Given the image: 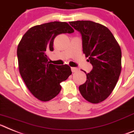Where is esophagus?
I'll use <instances>...</instances> for the list:
<instances>
[{"instance_id": "34e87169", "label": "esophagus", "mask_w": 134, "mask_h": 134, "mask_svg": "<svg viewBox=\"0 0 134 134\" xmlns=\"http://www.w3.org/2000/svg\"><path fill=\"white\" fill-rule=\"evenodd\" d=\"M71 69L72 72H75L78 70V69L77 68V67H71Z\"/></svg>"}]
</instances>
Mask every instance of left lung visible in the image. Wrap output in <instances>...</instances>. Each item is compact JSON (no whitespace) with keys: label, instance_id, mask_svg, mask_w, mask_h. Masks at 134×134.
<instances>
[{"label":"left lung","instance_id":"obj_1","mask_svg":"<svg viewBox=\"0 0 134 134\" xmlns=\"http://www.w3.org/2000/svg\"><path fill=\"white\" fill-rule=\"evenodd\" d=\"M69 24L81 35L82 48L93 68L86 81L79 86L85 99L96 104L108 98L115 87L121 71V51L113 34L104 25L91 21Z\"/></svg>","mask_w":134,"mask_h":134}]
</instances>
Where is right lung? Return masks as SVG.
<instances>
[{"label": "right lung", "instance_id": "add662e5", "mask_svg": "<svg viewBox=\"0 0 134 134\" xmlns=\"http://www.w3.org/2000/svg\"><path fill=\"white\" fill-rule=\"evenodd\" d=\"M74 32L66 22H50L31 27L19 43V73L29 90L40 100L48 101L59 94L60 82L72 74L67 65L50 63L46 54L53 51V42L57 35Z\"/></svg>", "mask_w": 134, "mask_h": 134}]
</instances>
